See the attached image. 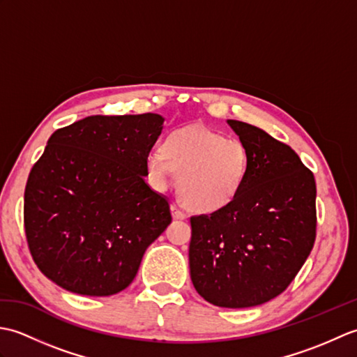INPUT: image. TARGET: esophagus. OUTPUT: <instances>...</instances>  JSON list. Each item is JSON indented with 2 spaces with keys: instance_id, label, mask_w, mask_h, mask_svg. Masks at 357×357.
<instances>
[{
  "instance_id": "1",
  "label": "esophagus",
  "mask_w": 357,
  "mask_h": 357,
  "mask_svg": "<svg viewBox=\"0 0 357 357\" xmlns=\"http://www.w3.org/2000/svg\"><path fill=\"white\" fill-rule=\"evenodd\" d=\"M172 215L174 219H185L187 218V213L178 206V204H172Z\"/></svg>"
}]
</instances>
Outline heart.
I'll list each match as a JSON object with an SVG mask.
<instances>
[{
    "mask_svg": "<svg viewBox=\"0 0 357 357\" xmlns=\"http://www.w3.org/2000/svg\"><path fill=\"white\" fill-rule=\"evenodd\" d=\"M151 183L165 187L174 172L178 193L188 207L213 213L238 198L250 170V153L236 138L201 124L173 130L162 149H151L146 156Z\"/></svg>",
    "mask_w": 357,
    "mask_h": 357,
    "instance_id": "1",
    "label": "heart"
}]
</instances>
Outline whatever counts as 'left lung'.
Listing matches in <instances>:
<instances>
[{"label": "left lung", "mask_w": 357, "mask_h": 357, "mask_svg": "<svg viewBox=\"0 0 357 357\" xmlns=\"http://www.w3.org/2000/svg\"><path fill=\"white\" fill-rule=\"evenodd\" d=\"M250 170L229 207L192 216V282L216 307L261 305L291 284L316 239V183L298 153L262 128L229 119Z\"/></svg>", "instance_id": "8db88e82"}]
</instances>
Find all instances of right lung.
<instances>
[{"mask_svg": "<svg viewBox=\"0 0 357 357\" xmlns=\"http://www.w3.org/2000/svg\"><path fill=\"white\" fill-rule=\"evenodd\" d=\"M162 123L156 113L95 115L49 138L29 173L24 230L38 268L64 290L123 291L172 222L169 201L144 179Z\"/></svg>", "mask_w": 357, "mask_h": 357, "instance_id": "obj_1", "label": "right lung"}]
</instances>
